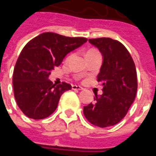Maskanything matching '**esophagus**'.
<instances>
[{
  "label": "esophagus",
  "mask_w": 156,
  "mask_h": 156,
  "mask_svg": "<svg viewBox=\"0 0 156 156\" xmlns=\"http://www.w3.org/2000/svg\"><path fill=\"white\" fill-rule=\"evenodd\" d=\"M72 89L73 90H82L83 87L80 86H77V85H72Z\"/></svg>",
  "instance_id": "esophagus-1"
}]
</instances>
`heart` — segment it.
Here are the masks:
<instances>
[{
  "label": "heart",
  "instance_id": "obj_1",
  "mask_svg": "<svg viewBox=\"0 0 156 156\" xmlns=\"http://www.w3.org/2000/svg\"><path fill=\"white\" fill-rule=\"evenodd\" d=\"M97 50H95V49H90V50H88L87 52V54H88V53H92V52H96Z\"/></svg>",
  "mask_w": 156,
  "mask_h": 156
}]
</instances>
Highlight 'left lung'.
Listing matches in <instances>:
<instances>
[{"mask_svg": "<svg viewBox=\"0 0 156 156\" xmlns=\"http://www.w3.org/2000/svg\"><path fill=\"white\" fill-rule=\"evenodd\" d=\"M103 57L98 81L103 86L100 98L84 107L86 118L94 126L108 127L119 123L133 104L137 78L134 60L126 47L110 38L88 40Z\"/></svg>", "mask_w": 156, "mask_h": 156, "instance_id": "obj_1", "label": "left lung"}]
</instances>
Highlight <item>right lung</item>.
Returning <instances> with one entry per match:
<instances>
[{"label": "right lung", "instance_id": "obj_1", "mask_svg": "<svg viewBox=\"0 0 156 156\" xmlns=\"http://www.w3.org/2000/svg\"><path fill=\"white\" fill-rule=\"evenodd\" d=\"M87 41L45 32L23 48L16 62L12 84L16 102L25 115L43 119L56 110L61 95L71 89V85L63 82L56 86L48 77L67 54Z\"/></svg>", "mask_w": 156, "mask_h": 156}]
</instances>
